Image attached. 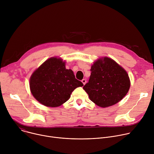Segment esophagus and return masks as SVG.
<instances>
[{
    "instance_id": "esophagus-1",
    "label": "esophagus",
    "mask_w": 154,
    "mask_h": 154,
    "mask_svg": "<svg viewBox=\"0 0 154 154\" xmlns=\"http://www.w3.org/2000/svg\"><path fill=\"white\" fill-rule=\"evenodd\" d=\"M82 84H83L84 85L86 83V79H82Z\"/></svg>"
}]
</instances>
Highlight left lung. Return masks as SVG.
Wrapping results in <instances>:
<instances>
[{"mask_svg":"<svg viewBox=\"0 0 154 154\" xmlns=\"http://www.w3.org/2000/svg\"><path fill=\"white\" fill-rule=\"evenodd\" d=\"M91 76L83 89L89 99L105 108L120 102L128 93L130 81L127 72L109 57L99 59L91 69Z\"/></svg>","mask_w":154,"mask_h":154,"instance_id":"1","label":"left lung"}]
</instances>
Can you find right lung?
<instances>
[{
  "label": "right lung",
  "instance_id": "add662e5",
  "mask_svg": "<svg viewBox=\"0 0 154 154\" xmlns=\"http://www.w3.org/2000/svg\"><path fill=\"white\" fill-rule=\"evenodd\" d=\"M83 86L73 71L66 69L62 58L52 57L32 74L29 87L34 97L42 105L57 107L66 102L72 92Z\"/></svg>",
  "mask_w": 154,
  "mask_h": 154
}]
</instances>
